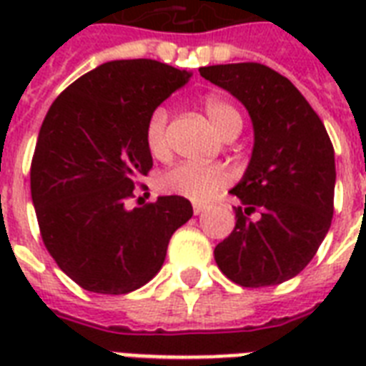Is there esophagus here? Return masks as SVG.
<instances>
[{"label": "esophagus", "mask_w": 366, "mask_h": 366, "mask_svg": "<svg viewBox=\"0 0 366 366\" xmlns=\"http://www.w3.org/2000/svg\"><path fill=\"white\" fill-rule=\"evenodd\" d=\"M205 211V205L203 203H194V212L195 214H199V212Z\"/></svg>", "instance_id": "34e87169"}]
</instances>
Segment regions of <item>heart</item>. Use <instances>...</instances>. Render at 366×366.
<instances>
[{
  "label": "heart",
  "mask_w": 366,
  "mask_h": 366,
  "mask_svg": "<svg viewBox=\"0 0 366 366\" xmlns=\"http://www.w3.org/2000/svg\"><path fill=\"white\" fill-rule=\"evenodd\" d=\"M203 112L222 138L232 132H239L243 125L239 110L220 97H207L203 100ZM167 125H169V112L163 106H157L149 112L144 125V142L149 155L155 159H167L171 154ZM229 182H232V172L228 167L218 163L212 165L180 163L159 177V188L165 194L180 195L189 201L211 199L218 189H222Z\"/></svg>",
  "instance_id": "b5f03b06"
}]
</instances>
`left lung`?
Here are the masks:
<instances>
[{
	"mask_svg": "<svg viewBox=\"0 0 366 366\" xmlns=\"http://www.w3.org/2000/svg\"><path fill=\"white\" fill-rule=\"evenodd\" d=\"M199 74L239 99L254 125V149L243 180L234 232L214 260L249 289L289 281L310 264L335 212V148L321 117L298 89L260 62L218 64ZM252 212L261 217L249 218Z\"/></svg>",
	"mask_w": 366,
	"mask_h": 366,
	"instance_id": "8db88e82",
	"label": "left lung"
}]
</instances>
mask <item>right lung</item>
<instances>
[{"mask_svg": "<svg viewBox=\"0 0 366 366\" xmlns=\"http://www.w3.org/2000/svg\"><path fill=\"white\" fill-rule=\"evenodd\" d=\"M188 77L157 60H112L49 108L31 157V201L45 249L81 289H140L163 266L171 235L194 214L180 195L125 207L154 165L144 142L149 112Z\"/></svg>", "mask_w": 366, "mask_h": 366, "instance_id": "obj_1", "label": "right lung"}]
</instances>
